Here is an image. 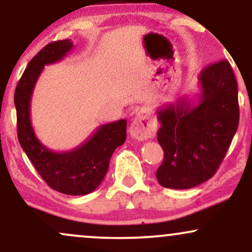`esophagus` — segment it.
Here are the masks:
<instances>
[{
	"mask_svg": "<svg viewBox=\"0 0 252 252\" xmlns=\"http://www.w3.org/2000/svg\"><path fill=\"white\" fill-rule=\"evenodd\" d=\"M156 132V123L152 115L146 110H141L136 114L129 128V134L134 140H147L154 137Z\"/></svg>",
	"mask_w": 252,
	"mask_h": 252,
	"instance_id": "obj_1",
	"label": "esophagus"
}]
</instances>
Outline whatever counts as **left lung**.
Masks as SVG:
<instances>
[{
  "instance_id": "left-lung-1",
  "label": "left lung",
  "mask_w": 252,
  "mask_h": 252,
  "mask_svg": "<svg viewBox=\"0 0 252 252\" xmlns=\"http://www.w3.org/2000/svg\"><path fill=\"white\" fill-rule=\"evenodd\" d=\"M158 141L164 158L156 170L166 189H189L212 178L239 123L238 86L226 60L199 74V92L158 110Z\"/></svg>"
}]
</instances>
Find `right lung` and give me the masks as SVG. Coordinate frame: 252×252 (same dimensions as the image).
Listing matches in <instances>:
<instances>
[{
	"label": "right lung",
	"mask_w": 252,
	"mask_h": 252,
	"mask_svg": "<svg viewBox=\"0 0 252 252\" xmlns=\"http://www.w3.org/2000/svg\"><path fill=\"white\" fill-rule=\"evenodd\" d=\"M70 39L48 43L28 63L15 89L14 103L17 137L22 149L51 189L68 195L94 192L109 169L112 153L126 138V120L105 123L85 142L68 152H53L40 142L31 122V100L45 65L58 63L70 53Z\"/></svg>",
	"instance_id": "obj_1"
}]
</instances>
